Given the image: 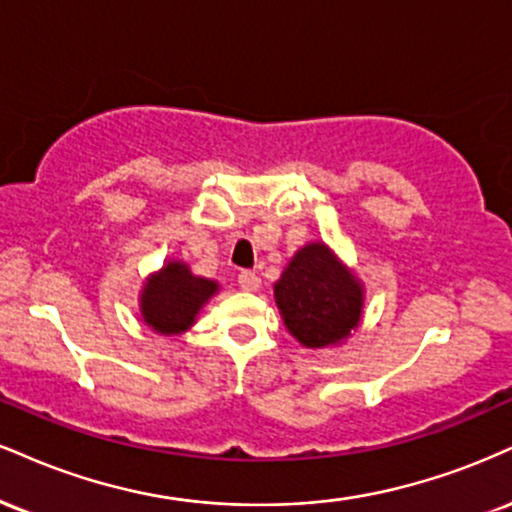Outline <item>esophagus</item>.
<instances>
[{
    "label": "esophagus",
    "mask_w": 512,
    "mask_h": 512,
    "mask_svg": "<svg viewBox=\"0 0 512 512\" xmlns=\"http://www.w3.org/2000/svg\"><path fill=\"white\" fill-rule=\"evenodd\" d=\"M238 286L243 288V291L255 293L257 288H260V276H257L255 272H240L238 274Z\"/></svg>",
    "instance_id": "obj_1"
}]
</instances>
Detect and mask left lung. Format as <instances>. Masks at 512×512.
Returning a JSON list of instances; mask_svg holds the SVG:
<instances>
[{"label": "left lung", "instance_id": "8db88e82", "mask_svg": "<svg viewBox=\"0 0 512 512\" xmlns=\"http://www.w3.org/2000/svg\"><path fill=\"white\" fill-rule=\"evenodd\" d=\"M274 300L288 334L300 346L336 348L360 329L365 283L329 245L310 240L295 250L274 283Z\"/></svg>", "mask_w": 512, "mask_h": 512}]
</instances>
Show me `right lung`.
Returning a JSON list of instances; mask_svg holds the SVG:
<instances>
[{"mask_svg":"<svg viewBox=\"0 0 512 512\" xmlns=\"http://www.w3.org/2000/svg\"><path fill=\"white\" fill-rule=\"evenodd\" d=\"M217 293L219 281L193 274L183 260H166L143 281L138 293L140 319L159 336H181L193 329L202 307Z\"/></svg>","mask_w":512,"mask_h":512,"instance_id":"obj_1","label":"right lung"}]
</instances>
